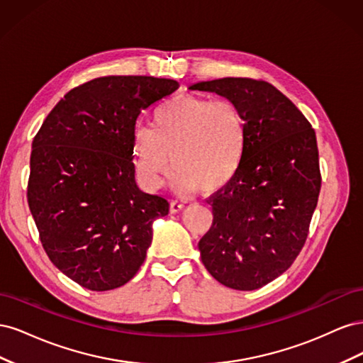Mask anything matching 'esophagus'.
I'll list each match as a JSON object with an SVG mask.
<instances>
[{
	"mask_svg": "<svg viewBox=\"0 0 363 363\" xmlns=\"http://www.w3.org/2000/svg\"><path fill=\"white\" fill-rule=\"evenodd\" d=\"M183 207H184L183 203H180V201H172V203L169 204V212H171V213H177V212L183 211Z\"/></svg>",
	"mask_w": 363,
	"mask_h": 363,
	"instance_id": "34e87169",
	"label": "esophagus"
}]
</instances>
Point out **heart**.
I'll return each instance as SVG.
<instances>
[{
    "mask_svg": "<svg viewBox=\"0 0 363 363\" xmlns=\"http://www.w3.org/2000/svg\"><path fill=\"white\" fill-rule=\"evenodd\" d=\"M247 123L238 104L196 95H177L160 104L150 127L131 135V162L139 183L160 189L172 164V188L179 194L221 191L242 164Z\"/></svg>",
    "mask_w": 363,
    "mask_h": 363,
    "instance_id": "1",
    "label": "heart"
}]
</instances>
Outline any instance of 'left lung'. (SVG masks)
Returning <instances> with one entry per match:
<instances>
[{"label":"left lung","instance_id":"1","mask_svg":"<svg viewBox=\"0 0 363 363\" xmlns=\"http://www.w3.org/2000/svg\"><path fill=\"white\" fill-rule=\"evenodd\" d=\"M233 101L247 123L239 171L211 196L201 260L227 288L255 291L286 271L306 242L321 189L315 130L268 82L225 77L189 86Z\"/></svg>","mask_w":363,"mask_h":363}]
</instances>
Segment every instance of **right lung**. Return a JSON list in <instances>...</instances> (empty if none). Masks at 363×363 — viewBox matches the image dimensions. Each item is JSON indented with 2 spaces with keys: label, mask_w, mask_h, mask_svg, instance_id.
<instances>
[{
  "label": "right lung",
  "mask_w": 363,
  "mask_h": 363,
  "mask_svg": "<svg viewBox=\"0 0 363 363\" xmlns=\"http://www.w3.org/2000/svg\"><path fill=\"white\" fill-rule=\"evenodd\" d=\"M179 89L169 79L108 75L65 95L33 139L27 199L50 260L91 291L136 276L168 201L142 192L131 162L139 113Z\"/></svg>",
  "instance_id": "1"
}]
</instances>
